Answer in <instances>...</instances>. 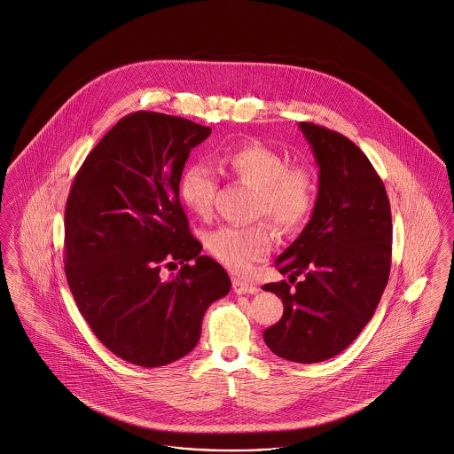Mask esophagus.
Wrapping results in <instances>:
<instances>
[{
	"mask_svg": "<svg viewBox=\"0 0 454 454\" xmlns=\"http://www.w3.org/2000/svg\"><path fill=\"white\" fill-rule=\"evenodd\" d=\"M233 291H235L237 294H255V293H257V286H254V284H250V282L241 281V279L235 278V279H233Z\"/></svg>",
	"mask_w": 454,
	"mask_h": 454,
	"instance_id": "obj_1",
	"label": "esophagus"
}]
</instances>
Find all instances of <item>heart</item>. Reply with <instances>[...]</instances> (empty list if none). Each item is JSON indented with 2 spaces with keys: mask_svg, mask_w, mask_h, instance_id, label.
Segmentation results:
<instances>
[{
  "mask_svg": "<svg viewBox=\"0 0 454 454\" xmlns=\"http://www.w3.org/2000/svg\"><path fill=\"white\" fill-rule=\"evenodd\" d=\"M223 165L237 180L257 191L254 215L265 216L281 233L302 226L315 206V178L309 168L289 165L287 158L257 141L243 143L224 153ZM217 178L202 163H189L178 180L182 202L195 216L213 213ZM215 259L233 272H245L254 262L269 255L272 235L265 223L252 226H221L206 237Z\"/></svg>",
  "mask_w": 454,
  "mask_h": 454,
  "instance_id": "1",
  "label": "heart"
}]
</instances>
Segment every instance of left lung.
Segmentation results:
<instances>
[{"mask_svg": "<svg viewBox=\"0 0 454 454\" xmlns=\"http://www.w3.org/2000/svg\"><path fill=\"white\" fill-rule=\"evenodd\" d=\"M318 173L311 219L276 260L289 282L265 284L284 304L263 332L267 347L293 363H322L354 342L388 284L391 209L380 175L346 136L300 122Z\"/></svg>", "mask_w": 454, "mask_h": 454, "instance_id": "8db88e82", "label": "left lung"}]
</instances>
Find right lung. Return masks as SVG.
Listing matches in <instances>:
<instances>
[{"mask_svg": "<svg viewBox=\"0 0 454 454\" xmlns=\"http://www.w3.org/2000/svg\"><path fill=\"white\" fill-rule=\"evenodd\" d=\"M209 134L182 117L129 114L88 154L67 195L69 289L97 339L136 366L187 356L206 309L231 289L216 260L200 255L178 197L191 150ZM176 262L179 274L165 278L162 267Z\"/></svg>", "mask_w": 454, "mask_h": 454, "instance_id": "1", "label": "right lung"}]
</instances>
